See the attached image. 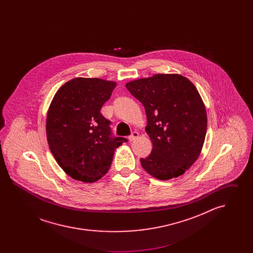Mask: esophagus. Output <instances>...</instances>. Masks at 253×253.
<instances>
[{
    "label": "esophagus",
    "mask_w": 253,
    "mask_h": 253,
    "mask_svg": "<svg viewBox=\"0 0 253 253\" xmlns=\"http://www.w3.org/2000/svg\"><path fill=\"white\" fill-rule=\"evenodd\" d=\"M138 136H139V134H138V132H133L132 134L129 136V141L130 142H132V141H134L135 139H137L138 138Z\"/></svg>",
    "instance_id": "esophagus-1"
}]
</instances>
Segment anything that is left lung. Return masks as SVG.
Returning a JSON list of instances; mask_svg holds the SVG:
<instances>
[{
	"instance_id": "left-lung-1",
	"label": "left lung",
	"mask_w": 253,
	"mask_h": 253,
	"mask_svg": "<svg viewBox=\"0 0 253 253\" xmlns=\"http://www.w3.org/2000/svg\"><path fill=\"white\" fill-rule=\"evenodd\" d=\"M144 106L145 131L153 150L142 168L159 180L182 175L197 160L207 132L204 102L193 83L178 74H156L126 84Z\"/></svg>"
}]
</instances>
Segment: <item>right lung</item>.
<instances>
[{
	"mask_svg": "<svg viewBox=\"0 0 253 253\" xmlns=\"http://www.w3.org/2000/svg\"><path fill=\"white\" fill-rule=\"evenodd\" d=\"M117 83L97 78H76L53 97L46 118L49 149L73 179L93 183L111 167L117 148L127 139L111 135L110 121L100 109Z\"/></svg>",
	"mask_w": 253,
	"mask_h": 253,
	"instance_id": "right-lung-1",
	"label": "right lung"
}]
</instances>
